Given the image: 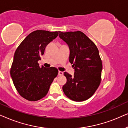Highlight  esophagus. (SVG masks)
Wrapping results in <instances>:
<instances>
[{
	"label": "esophagus",
	"mask_w": 128,
	"mask_h": 128,
	"mask_svg": "<svg viewBox=\"0 0 128 128\" xmlns=\"http://www.w3.org/2000/svg\"><path fill=\"white\" fill-rule=\"evenodd\" d=\"M63 74H64V72H62V71H58V75H59V76H62V75H63Z\"/></svg>",
	"instance_id": "1"
}]
</instances>
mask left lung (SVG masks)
Here are the masks:
<instances>
[{
  "mask_svg": "<svg viewBox=\"0 0 128 128\" xmlns=\"http://www.w3.org/2000/svg\"><path fill=\"white\" fill-rule=\"evenodd\" d=\"M60 38L69 47V61L74 69V76L65 72L67 82L64 93L74 101H83L92 96L101 82L102 61L95 44L80 31L63 33Z\"/></svg>",
  "mask_w": 128,
  "mask_h": 128,
  "instance_id": "obj_1",
  "label": "left lung"
}]
</instances>
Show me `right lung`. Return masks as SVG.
I'll list each match as a JSON object with an SVG mask.
<instances>
[{"label": "right lung", "mask_w": 128, "mask_h": 128, "mask_svg": "<svg viewBox=\"0 0 128 128\" xmlns=\"http://www.w3.org/2000/svg\"><path fill=\"white\" fill-rule=\"evenodd\" d=\"M59 32L36 30L24 39L14 52L10 76L17 91L23 98L36 101L46 96L58 75L55 67H40L38 61L46 47Z\"/></svg>", "instance_id": "right-lung-1"}]
</instances>
